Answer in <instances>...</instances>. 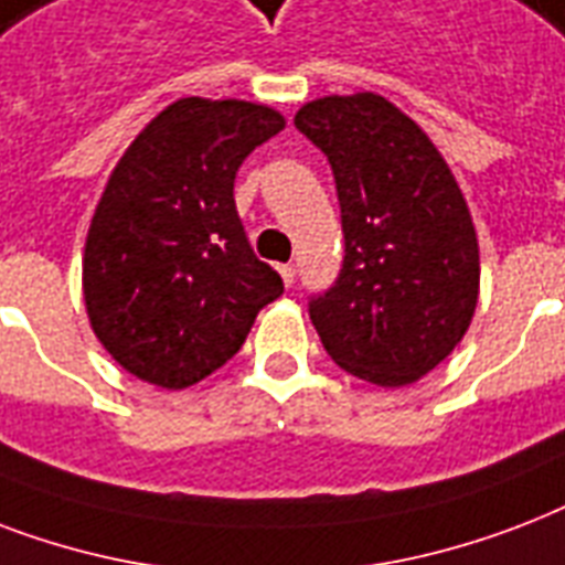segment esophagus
<instances>
[{
  "mask_svg": "<svg viewBox=\"0 0 565 565\" xmlns=\"http://www.w3.org/2000/svg\"><path fill=\"white\" fill-rule=\"evenodd\" d=\"M279 277H282V282H286L288 288L295 286V265H279Z\"/></svg>",
  "mask_w": 565,
  "mask_h": 565,
  "instance_id": "obj_1",
  "label": "esophagus"
}]
</instances>
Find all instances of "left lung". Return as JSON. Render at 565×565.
I'll return each instance as SVG.
<instances>
[{
  "label": "left lung",
  "mask_w": 565,
  "mask_h": 565,
  "mask_svg": "<svg viewBox=\"0 0 565 565\" xmlns=\"http://www.w3.org/2000/svg\"><path fill=\"white\" fill-rule=\"evenodd\" d=\"M295 126L330 161L342 205V274L309 303L323 351L365 383L409 386L462 342L478 309L469 203L436 143L386 96H321Z\"/></svg>",
  "instance_id": "left-lung-1"
}]
</instances>
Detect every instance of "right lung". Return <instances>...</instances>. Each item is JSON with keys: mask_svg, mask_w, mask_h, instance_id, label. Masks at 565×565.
<instances>
[{"mask_svg": "<svg viewBox=\"0 0 565 565\" xmlns=\"http://www.w3.org/2000/svg\"><path fill=\"white\" fill-rule=\"evenodd\" d=\"M286 117L244 99L185 96L143 126L87 226L90 330L143 383L188 388L242 351L282 279L253 256L235 173Z\"/></svg>", "mask_w": 565, "mask_h": 565, "instance_id": "add662e5", "label": "right lung"}]
</instances>
